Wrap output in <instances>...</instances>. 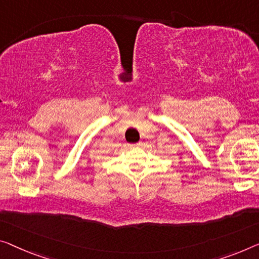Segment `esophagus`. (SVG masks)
<instances>
[{
  "instance_id": "obj_1",
  "label": "esophagus",
  "mask_w": 259,
  "mask_h": 259,
  "mask_svg": "<svg viewBox=\"0 0 259 259\" xmlns=\"http://www.w3.org/2000/svg\"><path fill=\"white\" fill-rule=\"evenodd\" d=\"M141 145H142V143H141V142L136 143V144H130L131 148H137V146H141Z\"/></svg>"
}]
</instances>
